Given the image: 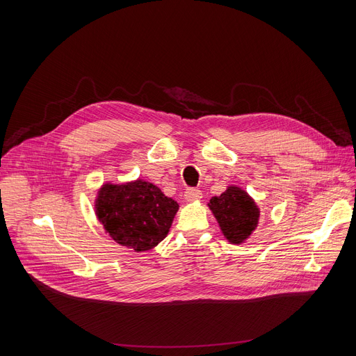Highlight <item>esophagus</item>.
Here are the masks:
<instances>
[{
  "mask_svg": "<svg viewBox=\"0 0 356 356\" xmlns=\"http://www.w3.org/2000/svg\"><path fill=\"white\" fill-rule=\"evenodd\" d=\"M202 197V194H201V191L198 190V188H187L186 190V193H184V198L187 200V201H197V200H200Z\"/></svg>",
  "mask_w": 356,
  "mask_h": 356,
  "instance_id": "esophagus-1",
  "label": "esophagus"
}]
</instances>
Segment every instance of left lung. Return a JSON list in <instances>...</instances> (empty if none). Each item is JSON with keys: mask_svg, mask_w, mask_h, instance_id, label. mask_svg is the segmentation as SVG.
I'll return each mask as SVG.
<instances>
[{"mask_svg": "<svg viewBox=\"0 0 356 356\" xmlns=\"http://www.w3.org/2000/svg\"><path fill=\"white\" fill-rule=\"evenodd\" d=\"M209 207L229 243L245 242L259 224L261 210L255 200L236 186H229L221 195L213 197Z\"/></svg>", "mask_w": 356, "mask_h": 356, "instance_id": "1", "label": "left lung"}]
</instances>
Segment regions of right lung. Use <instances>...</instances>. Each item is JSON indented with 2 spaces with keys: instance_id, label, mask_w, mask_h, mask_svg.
Here are the masks:
<instances>
[{
  "instance_id": "add662e5",
  "label": "right lung",
  "mask_w": 356,
  "mask_h": 356,
  "mask_svg": "<svg viewBox=\"0 0 356 356\" xmlns=\"http://www.w3.org/2000/svg\"><path fill=\"white\" fill-rule=\"evenodd\" d=\"M94 209L98 221L117 243L143 252L166 238L179 204L155 184L138 179L103 184Z\"/></svg>"
}]
</instances>
